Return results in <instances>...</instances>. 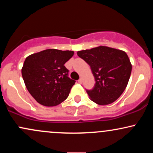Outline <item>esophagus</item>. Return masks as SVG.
I'll use <instances>...</instances> for the list:
<instances>
[{"label":"esophagus","mask_w":153,"mask_h":153,"mask_svg":"<svg viewBox=\"0 0 153 153\" xmlns=\"http://www.w3.org/2000/svg\"><path fill=\"white\" fill-rule=\"evenodd\" d=\"M78 82H79V83H80V84H82V78L79 79V80H78Z\"/></svg>","instance_id":"34e87169"}]
</instances>
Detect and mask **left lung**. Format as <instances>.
I'll use <instances>...</instances> for the list:
<instances>
[{
  "instance_id": "8db88e82",
  "label": "left lung",
  "mask_w": 153,
  "mask_h": 153,
  "mask_svg": "<svg viewBox=\"0 0 153 153\" xmlns=\"http://www.w3.org/2000/svg\"><path fill=\"white\" fill-rule=\"evenodd\" d=\"M77 54L91 67L95 83L86 90L89 98L99 105L114 102L127 87L131 65L124 51L105 46L78 51Z\"/></svg>"
}]
</instances>
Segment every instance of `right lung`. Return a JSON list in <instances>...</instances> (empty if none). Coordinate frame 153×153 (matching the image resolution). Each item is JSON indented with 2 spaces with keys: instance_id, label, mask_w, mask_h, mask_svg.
<instances>
[{
  "instance_id": "add662e5",
  "label": "right lung",
  "mask_w": 153,
  "mask_h": 153,
  "mask_svg": "<svg viewBox=\"0 0 153 153\" xmlns=\"http://www.w3.org/2000/svg\"><path fill=\"white\" fill-rule=\"evenodd\" d=\"M73 54V51L49 49L26 57L22 77L27 90L39 103L54 106L68 97L75 80L68 77L69 71L64 65Z\"/></svg>"
}]
</instances>
